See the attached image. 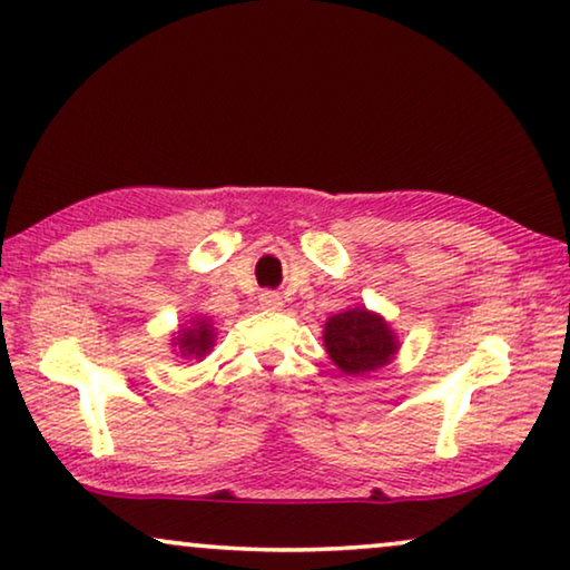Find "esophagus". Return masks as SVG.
<instances>
[{
  "mask_svg": "<svg viewBox=\"0 0 570 570\" xmlns=\"http://www.w3.org/2000/svg\"><path fill=\"white\" fill-rule=\"evenodd\" d=\"M258 302H261L263 309H282L284 307L282 294H276V292H263Z\"/></svg>",
  "mask_w": 570,
  "mask_h": 570,
  "instance_id": "1",
  "label": "esophagus"
}]
</instances>
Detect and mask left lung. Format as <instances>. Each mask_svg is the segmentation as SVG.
<instances>
[{"label": "left lung", "instance_id": "8db88e82", "mask_svg": "<svg viewBox=\"0 0 570 570\" xmlns=\"http://www.w3.org/2000/svg\"><path fill=\"white\" fill-rule=\"evenodd\" d=\"M323 343L331 362L348 376L376 372L400 351V338L387 320L358 304L325 320Z\"/></svg>", "mask_w": 570, "mask_h": 570}]
</instances>
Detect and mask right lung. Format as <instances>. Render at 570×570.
<instances>
[{"instance_id": "right-lung-1", "label": "right lung", "mask_w": 570, "mask_h": 570, "mask_svg": "<svg viewBox=\"0 0 570 570\" xmlns=\"http://www.w3.org/2000/svg\"><path fill=\"white\" fill-rule=\"evenodd\" d=\"M173 351L180 358H196V362H204V358L212 354L216 343V327L206 315L190 317L186 325H180L178 331L173 333Z\"/></svg>"}]
</instances>
